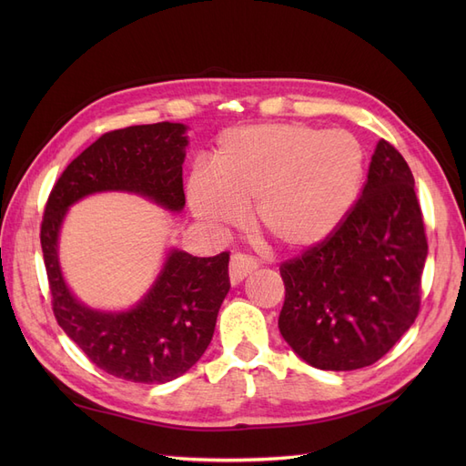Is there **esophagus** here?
Wrapping results in <instances>:
<instances>
[{
  "mask_svg": "<svg viewBox=\"0 0 466 466\" xmlns=\"http://www.w3.org/2000/svg\"><path fill=\"white\" fill-rule=\"evenodd\" d=\"M258 268V262L255 257L245 255V252H235L229 262V278L233 284L243 281L248 274H252Z\"/></svg>",
  "mask_w": 466,
  "mask_h": 466,
  "instance_id": "1",
  "label": "esophagus"
}]
</instances>
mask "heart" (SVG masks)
<instances>
[{
  "label": "heart",
  "mask_w": 466,
  "mask_h": 466,
  "mask_svg": "<svg viewBox=\"0 0 466 466\" xmlns=\"http://www.w3.org/2000/svg\"><path fill=\"white\" fill-rule=\"evenodd\" d=\"M365 175L360 139L303 122L252 124L223 132L209 168L196 167L188 202L214 228H235L255 204V228L276 248L311 250L354 208Z\"/></svg>",
  "instance_id": "obj_1"
}]
</instances>
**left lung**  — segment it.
Here are the masks:
<instances>
[{
    "label": "left lung",
    "instance_id": "8db88e82",
    "mask_svg": "<svg viewBox=\"0 0 466 466\" xmlns=\"http://www.w3.org/2000/svg\"><path fill=\"white\" fill-rule=\"evenodd\" d=\"M428 238L414 177L380 139L360 200L322 245L279 264L278 327L295 354L329 371L368 368L418 317Z\"/></svg>",
    "mask_w": 466,
    "mask_h": 466
}]
</instances>
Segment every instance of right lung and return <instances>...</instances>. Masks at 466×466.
I'll return each instance as SVG.
<instances>
[{
	"mask_svg": "<svg viewBox=\"0 0 466 466\" xmlns=\"http://www.w3.org/2000/svg\"><path fill=\"white\" fill-rule=\"evenodd\" d=\"M185 130L182 124L157 122L103 134L56 180L40 223L56 320L98 370L132 383H167L202 358L231 286L229 252L200 258L175 250L136 309L98 313L76 301L64 284L58 231L69 206L103 190L137 192L168 209H182Z\"/></svg>",
	"mask_w": 466,
	"mask_h": 466,
	"instance_id": "1",
	"label": "right lung"
}]
</instances>
